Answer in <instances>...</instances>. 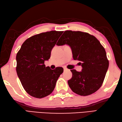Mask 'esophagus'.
<instances>
[{
	"mask_svg": "<svg viewBox=\"0 0 122 122\" xmlns=\"http://www.w3.org/2000/svg\"><path fill=\"white\" fill-rule=\"evenodd\" d=\"M68 69H67V68H64V71H67V70H68Z\"/></svg>",
	"mask_w": 122,
	"mask_h": 122,
	"instance_id": "obj_1",
	"label": "esophagus"
}]
</instances>
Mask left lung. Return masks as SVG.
<instances>
[{
  "instance_id": "8db88e82",
  "label": "left lung",
  "mask_w": 122,
  "mask_h": 122,
  "mask_svg": "<svg viewBox=\"0 0 122 122\" xmlns=\"http://www.w3.org/2000/svg\"><path fill=\"white\" fill-rule=\"evenodd\" d=\"M69 45L73 58L81 63L82 71L71 70V79L68 81L74 93L81 96L94 93L102 86L109 67L105 49L94 36L80 31H65L56 44Z\"/></svg>"
}]
</instances>
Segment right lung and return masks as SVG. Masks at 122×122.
I'll use <instances>...</instances> for the list:
<instances>
[{
	"instance_id": "obj_1",
	"label": "right lung",
	"mask_w": 122,
	"mask_h": 122,
	"mask_svg": "<svg viewBox=\"0 0 122 122\" xmlns=\"http://www.w3.org/2000/svg\"><path fill=\"white\" fill-rule=\"evenodd\" d=\"M63 32L53 30L34 35L25 41L17 53V75L25 91L32 97L42 98L51 94L63 72L62 67L52 70L44 65Z\"/></svg>"
}]
</instances>
